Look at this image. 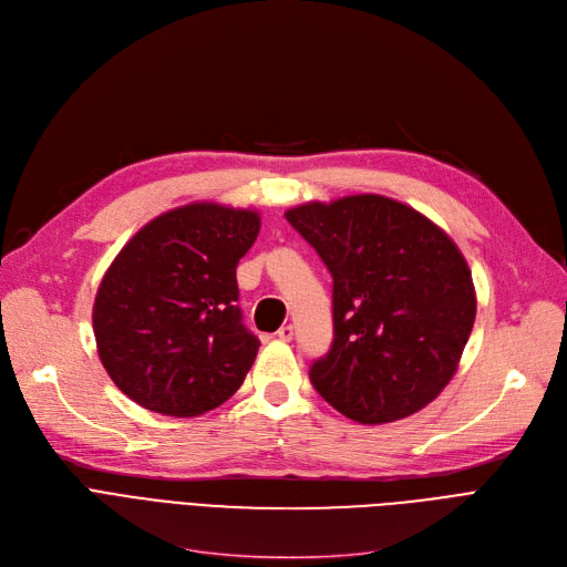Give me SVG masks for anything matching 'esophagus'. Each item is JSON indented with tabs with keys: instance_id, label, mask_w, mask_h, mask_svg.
Listing matches in <instances>:
<instances>
[{
	"instance_id": "esophagus-1",
	"label": "esophagus",
	"mask_w": 567,
	"mask_h": 567,
	"mask_svg": "<svg viewBox=\"0 0 567 567\" xmlns=\"http://www.w3.org/2000/svg\"><path fill=\"white\" fill-rule=\"evenodd\" d=\"M278 338H280L282 342H291V338H293V326H282V329L278 331Z\"/></svg>"
}]
</instances>
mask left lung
<instances>
[{"label": "left lung", "instance_id": "8db88e82", "mask_svg": "<svg viewBox=\"0 0 567 567\" xmlns=\"http://www.w3.org/2000/svg\"><path fill=\"white\" fill-rule=\"evenodd\" d=\"M285 218L333 276V344L310 368L317 393L363 425L427 406L475 321L471 268L453 238L381 195L308 202Z\"/></svg>", "mask_w": 567, "mask_h": 567}]
</instances>
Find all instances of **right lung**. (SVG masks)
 <instances>
[{
  "label": "right lung",
  "mask_w": 567,
  "mask_h": 567,
  "mask_svg": "<svg viewBox=\"0 0 567 567\" xmlns=\"http://www.w3.org/2000/svg\"><path fill=\"white\" fill-rule=\"evenodd\" d=\"M259 214L214 202L146 223L110 264L94 303L101 363L140 406L190 419L229 400L255 363L236 266Z\"/></svg>",
  "instance_id": "right-lung-1"
}]
</instances>
